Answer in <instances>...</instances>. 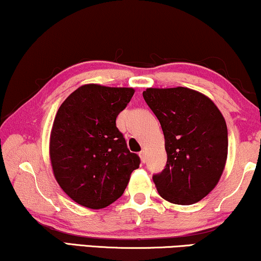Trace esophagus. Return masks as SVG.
I'll return each mask as SVG.
<instances>
[{
	"label": "esophagus",
	"instance_id": "obj_1",
	"mask_svg": "<svg viewBox=\"0 0 261 261\" xmlns=\"http://www.w3.org/2000/svg\"><path fill=\"white\" fill-rule=\"evenodd\" d=\"M139 157H141L142 162L144 163V162H145V151H144V150H143V151L139 152Z\"/></svg>",
	"mask_w": 261,
	"mask_h": 261
}]
</instances>
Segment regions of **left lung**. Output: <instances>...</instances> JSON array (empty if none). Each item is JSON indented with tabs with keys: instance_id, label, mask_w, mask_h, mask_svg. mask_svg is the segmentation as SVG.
Returning <instances> with one entry per match:
<instances>
[{
	"instance_id": "obj_1",
	"label": "left lung",
	"mask_w": 261,
	"mask_h": 261,
	"mask_svg": "<svg viewBox=\"0 0 261 261\" xmlns=\"http://www.w3.org/2000/svg\"><path fill=\"white\" fill-rule=\"evenodd\" d=\"M143 98L166 142V169L152 177L157 192L175 204L199 202L215 188L226 166L228 132L222 113L207 95L188 87H150Z\"/></svg>"
}]
</instances>
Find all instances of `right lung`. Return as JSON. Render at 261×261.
<instances>
[{
    "instance_id": "obj_1",
    "label": "right lung",
    "mask_w": 261,
    "mask_h": 261,
    "mask_svg": "<svg viewBox=\"0 0 261 261\" xmlns=\"http://www.w3.org/2000/svg\"><path fill=\"white\" fill-rule=\"evenodd\" d=\"M135 90L98 84L80 86L65 99L49 138L53 174L80 205L108 207L123 195L139 157L129 151L116 118Z\"/></svg>"
}]
</instances>
